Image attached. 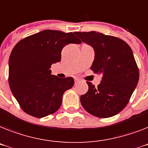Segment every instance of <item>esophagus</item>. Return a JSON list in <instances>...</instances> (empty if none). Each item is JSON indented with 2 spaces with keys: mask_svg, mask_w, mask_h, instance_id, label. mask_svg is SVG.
<instances>
[{
  "mask_svg": "<svg viewBox=\"0 0 148 148\" xmlns=\"http://www.w3.org/2000/svg\"><path fill=\"white\" fill-rule=\"evenodd\" d=\"M74 81H75V84H77L78 82H79V79H77V78H76V79L74 80Z\"/></svg>",
  "mask_w": 148,
  "mask_h": 148,
  "instance_id": "1",
  "label": "esophagus"
}]
</instances>
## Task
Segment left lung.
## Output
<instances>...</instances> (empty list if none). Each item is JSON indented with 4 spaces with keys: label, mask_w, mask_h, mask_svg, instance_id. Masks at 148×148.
<instances>
[{
    "label": "left lung",
    "mask_w": 148,
    "mask_h": 148,
    "mask_svg": "<svg viewBox=\"0 0 148 148\" xmlns=\"http://www.w3.org/2000/svg\"><path fill=\"white\" fill-rule=\"evenodd\" d=\"M82 41L91 46L95 59L91 70L102 74L98 87L90 82L80 102L88 113L107 118L126 106L139 79V71L130 47L123 40L96 32H74Z\"/></svg>",
    "instance_id": "obj_1"
}]
</instances>
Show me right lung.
Instances as JSON below:
<instances>
[{"label":"right lung","mask_w":148,"mask_h":148,"mask_svg":"<svg viewBox=\"0 0 148 148\" xmlns=\"http://www.w3.org/2000/svg\"><path fill=\"white\" fill-rule=\"evenodd\" d=\"M69 43L81 41L72 32L43 30L18 42L11 52L10 87L21 108L31 116L41 118L55 113L64 92L74 86V78H59L50 70Z\"/></svg>","instance_id":"right-lung-1"}]
</instances>
